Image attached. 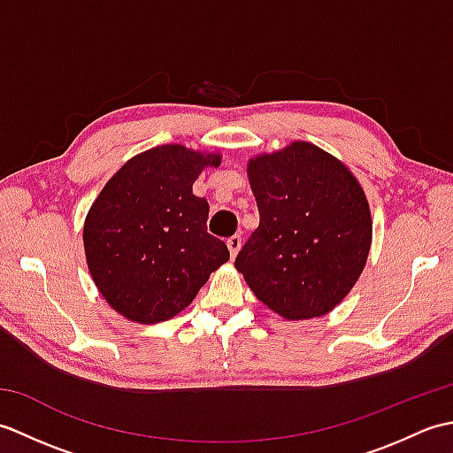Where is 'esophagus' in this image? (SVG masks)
Wrapping results in <instances>:
<instances>
[{"instance_id":"34e87169","label":"esophagus","mask_w":453,"mask_h":453,"mask_svg":"<svg viewBox=\"0 0 453 453\" xmlns=\"http://www.w3.org/2000/svg\"><path fill=\"white\" fill-rule=\"evenodd\" d=\"M227 249H229V255H232V258H235L237 251L242 249V235H232L227 237Z\"/></svg>"}]
</instances>
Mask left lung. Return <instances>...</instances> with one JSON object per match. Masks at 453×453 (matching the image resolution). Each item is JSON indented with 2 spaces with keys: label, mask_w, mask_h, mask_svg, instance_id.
Wrapping results in <instances>:
<instances>
[{
  "label": "left lung",
  "mask_w": 453,
  "mask_h": 453,
  "mask_svg": "<svg viewBox=\"0 0 453 453\" xmlns=\"http://www.w3.org/2000/svg\"><path fill=\"white\" fill-rule=\"evenodd\" d=\"M261 224L235 268L290 321L326 315L358 280L372 245L368 198L331 153L296 140L247 163Z\"/></svg>",
  "instance_id": "left-lung-1"
}]
</instances>
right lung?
Instances as JSON below:
<instances>
[{"instance_id":"right-lung-1","label":"right lung","mask_w":453,"mask_h":453,"mask_svg":"<svg viewBox=\"0 0 453 453\" xmlns=\"http://www.w3.org/2000/svg\"><path fill=\"white\" fill-rule=\"evenodd\" d=\"M219 153L165 143L128 159L91 204L83 247L91 278L114 311L143 325L167 321L229 261L206 232L208 200L192 195Z\"/></svg>"}]
</instances>
